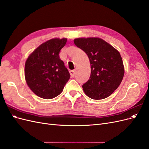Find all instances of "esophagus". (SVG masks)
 <instances>
[{"mask_svg": "<svg viewBox=\"0 0 149 149\" xmlns=\"http://www.w3.org/2000/svg\"><path fill=\"white\" fill-rule=\"evenodd\" d=\"M70 74H71V77H74V76H75L76 71L74 70H70Z\"/></svg>", "mask_w": 149, "mask_h": 149, "instance_id": "esophagus-1", "label": "esophagus"}]
</instances>
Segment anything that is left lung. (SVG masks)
<instances>
[{"label": "left lung", "instance_id": "obj_1", "mask_svg": "<svg viewBox=\"0 0 149 149\" xmlns=\"http://www.w3.org/2000/svg\"><path fill=\"white\" fill-rule=\"evenodd\" d=\"M74 43L87 54L91 64L90 78L82 86L84 92L93 100L109 96L124 77V67L119 52L100 38H76Z\"/></svg>", "mask_w": 149, "mask_h": 149}]
</instances>
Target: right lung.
<instances>
[{
	"mask_svg": "<svg viewBox=\"0 0 149 149\" xmlns=\"http://www.w3.org/2000/svg\"><path fill=\"white\" fill-rule=\"evenodd\" d=\"M66 38H53L36 48L25 65V78L36 95L46 100L56 97L63 91L70 74L59 56Z\"/></svg>",
	"mask_w": 149,
	"mask_h": 149,
	"instance_id": "1",
	"label": "right lung"
}]
</instances>
